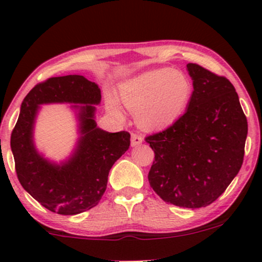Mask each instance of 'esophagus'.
Segmentation results:
<instances>
[{"label": "esophagus", "instance_id": "esophagus-1", "mask_svg": "<svg viewBox=\"0 0 262 262\" xmlns=\"http://www.w3.org/2000/svg\"><path fill=\"white\" fill-rule=\"evenodd\" d=\"M143 143V137L138 133H132V146H138Z\"/></svg>", "mask_w": 262, "mask_h": 262}]
</instances>
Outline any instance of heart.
<instances>
[{
  "mask_svg": "<svg viewBox=\"0 0 262 262\" xmlns=\"http://www.w3.org/2000/svg\"><path fill=\"white\" fill-rule=\"evenodd\" d=\"M192 96L191 81L181 71L169 68L146 71L119 86V98L141 128L161 129L172 125L185 113ZM108 107L119 112V102L110 96Z\"/></svg>",
  "mask_w": 262,
  "mask_h": 262,
  "instance_id": "1",
  "label": "heart"
}]
</instances>
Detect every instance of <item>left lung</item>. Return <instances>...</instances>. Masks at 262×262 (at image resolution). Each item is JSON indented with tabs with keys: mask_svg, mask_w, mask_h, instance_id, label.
<instances>
[{
	"mask_svg": "<svg viewBox=\"0 0 262 262\" xmlns=\"http://www.w3.org/2000/svg\"><path fill=\"white\" fill-rule=\"evenodd\" d=\"M187 70L193 81L187 111L145 138L155 154L148 179L165 202L201 208L214 202L239 172L248 121L227 77L192 62Z\"/></svg>",
	"mask_w": 262,
	"mask_h": 262,
	"instance_id": "8db88e82",
	"label": "left lung"
}]
</instances>
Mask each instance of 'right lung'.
<instances>
[{
    "label": "right lung",
    "mask_w": 262,
    "mask_h": 262,
    "mask_svg": "<svg viewBox=\"0 0 262 262\" xmlns=\"http://www.w3.org/2000/svg\"><path fill=\"white\" fill-rule=\"evenodd\" d=\"M97 83L81 75L50 77L29 91L11 134V149L22 187L41 206L62 215H75L97 206L107 188L111 167L130 145L128 132L110 133L98 128L95 104ZM74 103L80 138L68 161L56 164L39 155L32 140L40 104Z\"/></svg>",
    "instance_id": "1"
}]
</instances>
